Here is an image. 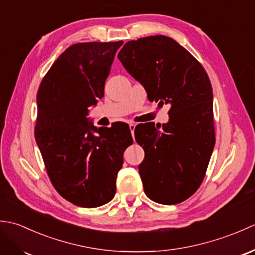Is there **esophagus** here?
<instances>
[{"instance_id": "34e87169", "label": "esophagus", "mask_w": 255, "mask_h": 255, "mask_svg": "<svg viewBox=\"0 0 255 255\" xmlns=\"http://www.w3.org/2000/svg\"><path fill=\"white\" fill-rule=\"evenodd\" d=\"M134 128H136V125H134L133 123H130V124H129V129H130V131H131L132 137H133V131H134Z\"/></svg>"}]
</instances>
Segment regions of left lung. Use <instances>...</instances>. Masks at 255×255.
<instances>
[{
  "label": "left lung",
  "instance_id": "8db88e82",
  "mask_svg": "<svg viewBox=\"0 0 255 255\" xmlns=\"http://www.w3.org/2000/svg\"><path fill=\"white\" fill-rule=\"evenodd\" d=\"M118 59L149 101L171 106L169 122L144 124L134 137L144 150L139 173L145 195L159 204L181 203L202 184L215 147L208 75L185 48L162 35L126 42Z\"/></svg>",
  "mask_w": 255,
  "mask_h": 255
}]
</instances>
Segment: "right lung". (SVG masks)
Returning <instances> with one entry per match:
<instances>
[{
  "instance_id": "right-lung-1",
  "label": "right lung",
  "mask_w": 255,
  "mask_h": 255,
  "mask_svg": "<svg viewBox=\"0 0 255 255\" xmlns=\"http://www.w3.org/2000/svg\"><path fill=\"white\" fill-rule=\"evenodd\" d=\"M123 41L81 42L64 50L37 94L35 139L52 185L80 207L94 208L115 196L129 127L97 128L89 107L104 96L106 78Z\"/></svg>"
}]
</instances>
